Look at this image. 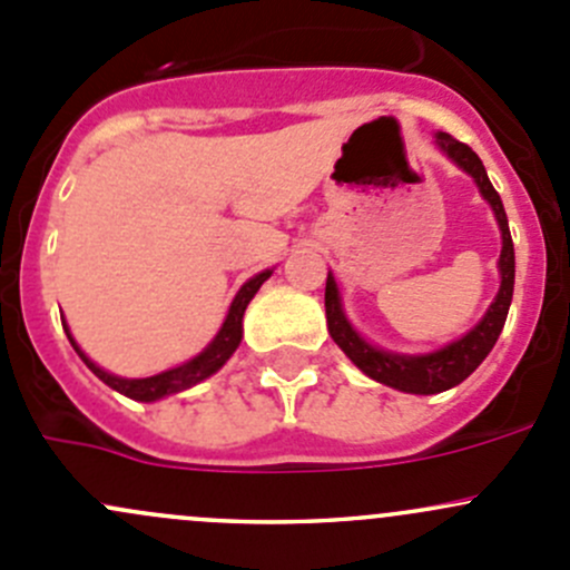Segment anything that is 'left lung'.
<instances>
[{"mask_svg":"<svg viewBox=\"0 0 570 570\" xmlns=\"http://www.w3.org/2000/svg\"><path fill=\"white\" fill-rule=\"evenodd\" d=\"M441 151L463 168L465 174L476 181L482 198L491 204L493 215H497L499 232H502V253H499V275H502V286H499L497 297H493L491 308L485 312V317L476 322L465 336L458 342L446 344V347L435 350V353L424 355H400L389 353V350L372 347L370 342L355 333V327L350 325L344 317L342 297H338V286L333 281V275L327 273L325 284V314H327V331H331L333 342L344 350L350 361L358 366L364 375H370L372 381L383 383V386H392L396 392L407 394H439L446 389L463 383L476 366L485 361V355L491 353L493 344H497L499 333H502L504 320H508L510 301H513V281H515V253H513V239H510V226L508 215H504V206L499 193L493 189L491 178L485 174V165L482 159L471 151L469 146L461 140H455L446 131L435 135Z\"/></svg>","mask_w":570,"mask_h":570,"instance_id":"1","label":"left lung"}]
</instances>
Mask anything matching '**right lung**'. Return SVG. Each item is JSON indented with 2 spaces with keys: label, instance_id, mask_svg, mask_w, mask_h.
<instances>
[{
  "label": "right lung",
  "instance_id": "right-lung-1",
  "mask_svg": "<svg viewBox=\"0 0 570 570\" xmlns=\"http://www.w3.org/2000/svg\"><path fill=\"white\" fill-rule=\"evenodd\" d=\"M273 275V269H264V273L253 275L248 284H243V289L237 292V297H234L232 308H228L226 314V322H223V327L217 331V336L212 338L209 344H206L204 353H198L195 358H189L187 364L181 366H174V370L168 372H159V375H151V377H118V375H109V372L101 370L99 364H94V361L88 358V355L79 350V344L73 342L71 331H68V325L62 322V327H66V336L68 342H71V347L77 350L79 358L88 364V370L94 372L99 381H105L109 389H115V392H120L124 396H129V400H137V402H154V400H163V396L168 394H176V392H184V389H193L195 383L206 381L209 375H215L217 370H220L223 364H226L228 358L234 355V350L239 347V342H243V317H245V308H248V303L253 301V295L258 292V286L264 284V281Z\"/></svg>",
  "mask_w": 570,
  "mask_h": 570
}]
</instances>
